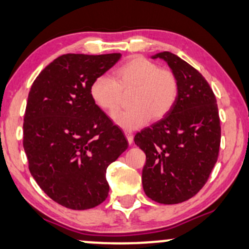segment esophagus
<instances>
[{
  "label": "esophagus",
  "mask_w": 249,
  "mask_h": 249,
  "mask_svg": "<svg viewBox=\"0 0 249 249\" xmlns=\"http://www.w3.org/2000/svg\"><path fill=\"white\" fill-rule=\"evenodd\" d=\"M124 134H125V137H126L128 144H131L132 142H133V134H132V132H130V131H125Z\"/></svg>",
  "instance_id": "obj_1"
}]
</instances>
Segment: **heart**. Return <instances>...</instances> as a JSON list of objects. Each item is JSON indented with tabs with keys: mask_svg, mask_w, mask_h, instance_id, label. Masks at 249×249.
<instances>
[{
	"mask_svg": "<svg viewBox=\"0 0 249 249\" xmlns=\"http://www.w3.org/2000/svg\"><path fill=\"white\" fill-rule=\"evenodd\" d=\"M133 92L132 108L117 112L112 119L124 130H137L148 122L164 118L176 105L179 83L172 71L142 56H134L114 71V79L100 75L90 84L89 93L94 103L108 114L117 111L123 93Z\"/></svg>",
	"mask_w": 249,
	"mask_h": 249,
	"instance_id": "b5f03b06",
	"label": "heart"
}]
</instances>
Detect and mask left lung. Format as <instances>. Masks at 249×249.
I'll list each match as a JSON object with an SVG mask.
<instances>
[{
    "mask_svg": "<svg viewBox=\"0 0 249 249\" xmlns=\"http://www.w3.org/2000/svg\"><path fill=\"white\" fill-rule=\"evenodd\" d=\"M177 77L179 94L171 111L135 134L146 154L142 186L148 197L163 204L184 202L208 180L217 162L221 125L216 97L199 71L170 52L157 53Z\"/></svg>",
    "mask_w": 249,
    "mask_h": 249,
    "instance_id": "1",
    "label": "left lung"
}]
</instances>
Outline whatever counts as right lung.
Segmentation results:
<instances>
[{
    "label": "right lung",
    "instance_id": "right-lung-1",
    "mask_svg": "<svg viewBox=\"0 0 249 249\" xmlns=\"http://www.w3.org/2000/svg\"><path fill=\"white\" fill-rule=\"evenodd\" d=\"M121 54L59 56L28 93L24 150L31 175L52 200L85 210L107 199L108 166L127 149L122 131L90 97V84Z\"/></svg>",
    "mask_w": 249,
    "mask_h": 249
}]
</instances>
